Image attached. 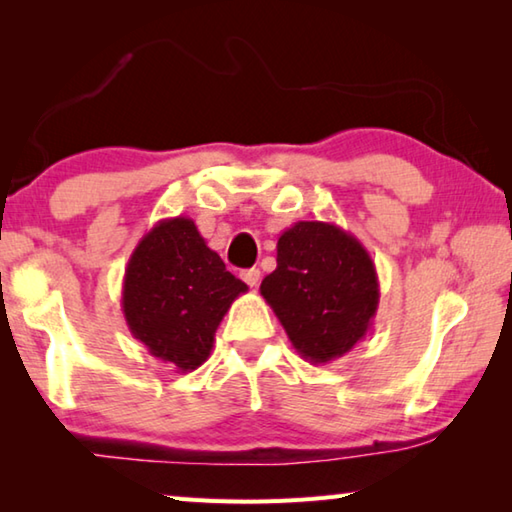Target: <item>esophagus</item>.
I'll return each instance as SVG.
<instances>
[{
    "label": "esophagus",
    "instance_id": "1",
    "mask_svg": "<svg viewBox=\"0 0 512 512\" xmlns=\"http://www.w3.org/2000/svg\"><path fill=\"white\" fill-rule=\"evenodd\" d=\"M259 277H262L259 268H246V271H241V280H244L248 287H257Z\"/></svg>",
    "mask_w": 512,
    "mask_h": 512
}]
</instances>
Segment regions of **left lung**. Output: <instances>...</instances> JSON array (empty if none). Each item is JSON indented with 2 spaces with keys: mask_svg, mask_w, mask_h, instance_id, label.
<instances>
[{
  "mask_svg": "<svg viewBox=\"0 0 512 512\" xmlns=\"http://www.w3.org/2000/svg\"><path fill=\"white\" fill-rule=\"evenodd\" d=\"M293 348L309 363L348 354L370 332L379 280L368 250L348 230L298 221L277 239V268L259 287Z\"/></svg>",
  "mask_w": 512,
  "mask_h": 512,
  "instance_id": "obj_1",
  "label": "left lung"
}]
</instances>
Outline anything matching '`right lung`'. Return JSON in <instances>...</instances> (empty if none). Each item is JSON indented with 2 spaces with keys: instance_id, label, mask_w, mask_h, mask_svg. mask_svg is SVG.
<instances>
[{
  "instance_id": "right-lung-1",
  "label": "right lung",
  "mask_w": 512,
  "mask_h": 512,
  "mask_svg": "<svg viewBox=\"0 0 512 512\" xmlns=\"http://www.w3.org/2000/svg\"><path fill=\"white\" fill-rule=\"evenodd\" d=\"M248 287L187 216L162 219L128 259L121 311L137 341L178 372L207 361L216 327Z\"/></svg>"
}]
</instances>
